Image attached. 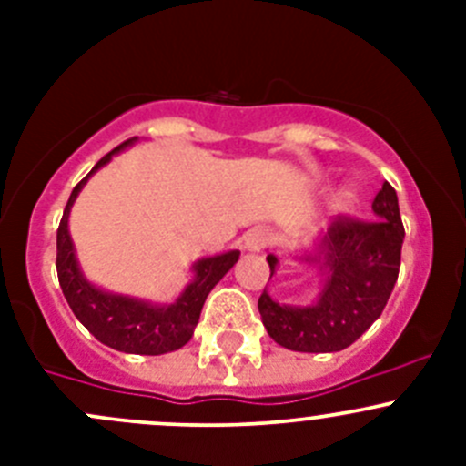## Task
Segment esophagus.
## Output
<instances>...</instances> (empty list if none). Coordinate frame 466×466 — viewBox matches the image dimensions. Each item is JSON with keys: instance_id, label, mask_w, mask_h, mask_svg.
Listing matches in <instances>:
<instances>
[{"instance_id": "34e87169", "label": "esophagus", "mask_w": 466, "mask_h": 466, "mask_svg": "<svg viewBox=\"0 0 466 466\" xmlns=\"http://www.w3.org/2000/svg\"><path fill=\"white\" fill-rule=\"evenodd\" d=\"M268 243H270V232H268V229H263V228L250 229V232L246 234V238H243V246H246L250 252L263 250Z\"/></svg>"}]
</instances>
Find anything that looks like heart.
<instances>
[{
	"label": "heart",
	"instance_id": "1",
	"mask_svg": "<svg viewBox=\"0 0 466 466\" xmlns=\"http://www.w3.org/2000/svg\"><path fill=\"white\" fill-rule=\"evenodd\" d=\"M356 203H359V196H356L351 189H342L340 194L336 196V207L340 211H351L356 207Z\"/></svg>",
	"mask_w": 466,
	"mask_h": 466
}]
</instances>
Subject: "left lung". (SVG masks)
Returning a JSON list of instances; mask_svg holds the SVG:
<instances>
[{"label":"left lung","mask_w":466,"mask_h":466,"mask_svg":"<svg viewBox=\"0 0 466 466\" xmlns=\"http://www.w3.org/2000/svg\"><path fill=\"white\" fill-rule=\"evenodd\" d=\"M377 220H333L327 232L309 241L295 261L320 275L318 298L309 304H284L259 298L261 322L277 345L304 354H331L359 340L383 313L399 277L403 225L397 191L383 182L372 203ZM270 277L279 259L266 257Z\"/></svg>","instance_id":"left-lung-1"}]
</instances>
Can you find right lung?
<instances>
[{
  "instance_id": "add662e5",
  "label": "right lung",
  "mask_w": 466,
  "mask_h": 466,
  "mask_svg": "<svg viewBox=\"0 0 466 466\" xmlns=\"http://www.w3.org/2000/svg\"><path fill=\"white\" fill-rule=\"evenodd\" d=\"M137 142V137L119 144L115 150L98 159L92 171L74 187L67 207L63 211V220L58 228V257H56V270H58L60 289L65 299L72 307L74 316L81 320L83 327L103 345L112 347L124 354L159 356L185 347L194 336L196 324L200 320V311L209 295V290L223 279L229 268L238 261V250L220 252L214 257H203L191 266V279L182 289L173 302H150V299L133 298V295L112 293L92 284L78 263L76 248H74L72 234H69V214L76 203L78 194L87 185L89 177L106 167L115 155Z\"/></svg>"
}]
</instances>
